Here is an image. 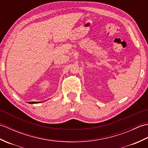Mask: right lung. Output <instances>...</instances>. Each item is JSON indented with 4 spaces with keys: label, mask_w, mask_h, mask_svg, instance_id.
I'll use <instances>...</instances> for the list:
<instances>
[{
    "label": "right lung",
    "mask_w": 148,
    "mask_h": 148,
    "mask_svg": "<svg viewBox=\"0 0 148 148\" xmlns=\"http://www.w3.org/2000/svg\"><path fill=\"white\" fill-rule=\"evenodd\" d=\"M41 102H29V103H40Z\"/></svg>",
    "instance_id": "right-lung-1"
}]
</instances>
